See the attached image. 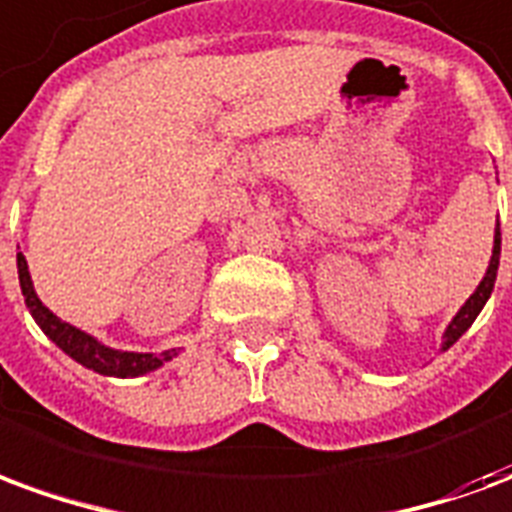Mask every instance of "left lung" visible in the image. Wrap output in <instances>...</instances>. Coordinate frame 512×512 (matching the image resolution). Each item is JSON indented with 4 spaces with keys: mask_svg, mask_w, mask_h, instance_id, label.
Listing matches in <instances>:
<instances>
[{
    "mask_svg": "<svg viewBox=\"0 0 512 512\" xmlns=\"http://www.w3.org/2000/svg\"><path fill=\"white\" fill-rule=\"evenodd\" d=\"M499 255H502V233H499V222H496V230H494V252H491V263L485 268V277L483 282L477 285L472 296L466 299L458 315L452 318L450 326L444 329V337H441V351H447L450 345H455L461 340V334L469 329L474 323V318L480 315V310L485 307V301L491 299V290H494V282H496V271H499Z\"/></svg>",
    "mask_w": 512,
    "mask_h": 512,
    "instance_id": "8db88e82",
    "label": "left lung"
}]
</instances>
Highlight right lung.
Masks as SVG:
<instances>
[{
    "instance_id": "obj_1",
    "label": "right lung",
    "mask_w": 512,
    "mask_h": 512,
    "mask_svg": "<svg viewBox=\"0 0 512 512\" xmlns=\"http://www.w3.org/2000/svg\"><path fill=\"white\" fill-rule=\"evenodd\" d=\"M18 282H21V293H24V301H27L29 315L35 318L43 334L49 337L51 343L62 348L65 354L71 356L73 362H79L87 370H95L101 376H115V378H136L145 376V373H153L158 367L169 362L172 356H178V351H164V354H136V351H117V348H109V345L98 343L93 334L76 329L71 323L60 321L54 312L38 299L35 293V285H32V277H29L27 257L18 252Z\"/></svg>"
}]
</instances>
